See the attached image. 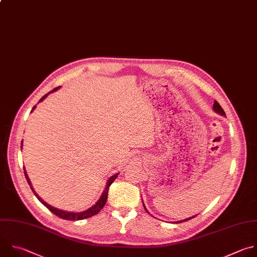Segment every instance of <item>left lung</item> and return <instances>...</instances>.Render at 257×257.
<instances>
[{
	"instance_id": "left-lung-1",
	"label": "left lung",
	"mask_w": 257,
	"mask_h": 257,
	"mask_svg": "<svg viewBox=\"0 0 257 257\" xmlns=\"http://www.w3.org/2000/svg\"><path fill=\"white\" fill-rule=\"evenodd\" d=\"M213 109H214V111L215 112H217V113H219L220 115H222V116H225L226 114H225V112H224V110L222 109V107L220 106V104L217 102V101H215L214 102V105H213ZM145 208V207H144ZM146 210V209H145ZM147 211V210H146ZM194 217H196V216H194ZM194 217H191V218H188V219H186V220H183V221H179L178 223H182V222H185V221H188V220H190V219H193Z\"/></svg>"
}]
</instances>
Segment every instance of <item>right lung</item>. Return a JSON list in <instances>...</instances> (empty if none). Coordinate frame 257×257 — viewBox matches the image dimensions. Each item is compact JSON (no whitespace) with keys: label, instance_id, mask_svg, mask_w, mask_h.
I'll return each instance as SVG.
<instances>
[{"label":"right lung","instance_id":"obj_1","mask_svg":"<svg viewBox=\"0 0 257 257\" xmlns=\"http://www.w3.org/2000/svg\"><path fill=\"white\" fill-rule=\"evenodd\" d=\"M57 89H59V87H57V88H55V89H53L52 91H50L49 93H47L45 96H43L40 100H39V102H41L42 100H44L46 97H47V95L48 94H50L51 92H54V91H56ZM35 107L36 106H34L33 107V109H32V111L35 109ZM31 111V112H32ZM23 142V141H22ZM21 146H22V144H21ZM24 174H25V177H26V180H27V182H28V184L30 185V188H31V190L33 191V193H34V195L37 197V199L50 211V212H52L54 215H56V216H58L59 218H61V219H64V220H72V221H75V220H82V219H87V218H90V217H92V216H94V215H96V214H98L103 208H104V206L106 205V202H107V199H108V192H109V188H110V186L113 184V182L116 180V178H117V176L118 175H114V176H112L110 179H109V181H108V183H107V186H106V188H105V190H104V193L102 194V196H101V198H100V200L92 207V208H90V209H88L87 211H83V212H80V213H72V212H66V211H62V210H58V209H56V208H53V207H51L50 205H48V204H46L44 201H42L38 196H37V194L34 192V190H33V188L31 187V183H30V181H29V178H28V176H27V174H26V172H24Z\"/></svg>","mask_w":257,"mask_h":257}]
</instances>
